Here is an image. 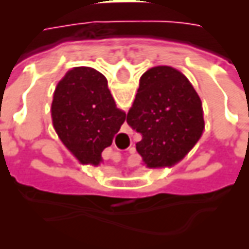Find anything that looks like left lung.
Here are the masks:
<instances>
[{"instance_id":"8db88e82","label":"left lung","mask_w":249,"mask_h":249,"mask_svg":"<svg viewBox=\"0 0 249 249\" xmlns=\"http://www.w3.org/2000/svg\"><path fill=\"white\" fill-rule=\"evenodd\" d=\"M126 123L141 135L136 149L149 169L181 161L205 126L197 92L181 71L167 65L153 66L141 76Z\"/></svg>"}]
</instances>
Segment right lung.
Returning <instances> with one entry per match:
<instances>
[{
  "instance_id": "1",
  "label": "right lung",
  "mask_w": 249,
  "mask_h": 249,
  "mask_svg": "<svg viewBox=\"0 0 249 249\" xmlns=\"http://www.w3.org/2000/svg\"><path fill=\"white\" fill-rule=\"evenodd\" d=\"M51 112L62 144L82 164L94 167L103 162L101 153L126 116L116 107L105 76L89 66L66 71L54 89Z\"/></svg>"
}]
</instances>
